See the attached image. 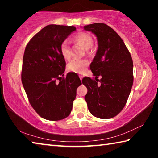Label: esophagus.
<instances>
[{
    "mask_svg": "<svg viewBox=\"0 0 158 158\" xmlns=\"http://www.w3.org/2000/svg\"><path fill=\"white\" fill-rule=\"evenodd\" d=\"M79 78H80V79H81V81L82 79H83V76H81V75H79Z\"/></svg>",
    "mask_w": 158,
    "mask_h": 158,
    "instance_id": "obj_1",
    "label": "esophagus"
}]
</instances>
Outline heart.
Returning <instances> with one entry per match:
<instances>
[{
  "label": "heart",
  "mask_w": 158,
  "mask_h": 158,
  "mask_svg": "<svg viewBox=\"0 0 158 158\" xmlns=\"http://www.w3.org/2000/svg\"><path fill=\"white\" fill-rule=\"evenodd\" d=\"M74 41L78 42L84 47L85 49H89L92 47L93 37L86 33H80L74 37ZM60 53L65 59L68 60L71 57V51L68 40H64L60 44ZM88 65V61L84 59L72 60L67 65L68 72L77 74H82L85 70Z\"/></svg>",
  "instance_id": "heart-1"
}]
</instances>
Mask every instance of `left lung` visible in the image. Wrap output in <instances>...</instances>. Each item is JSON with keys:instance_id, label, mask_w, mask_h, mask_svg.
<instances>
[{"instance_id": "left-lung-1", "label": "left lung", "mask_w": 158, "mask_h": 158, "mask_svg": "<svg viewBox=\"0 0 158 158\" xmlns=\"http://www.w3.org/2000/svg\"><path fill=\"white\" fill-rule=\"evenodd\" d=\"M84 29L95 35L98 44L90 65L95 80L88 77L82 79L88 89L84 98L92 115L111 118L123 109L132 89V57L121 37L109 26L95 23L84 26Z\"/></svg>"}]
</instances>
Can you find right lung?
I'll return each instance as SVG.
<instances>
[{
    "mask_svg": "<svg viewBox=\"0 0 158 158\" xmlns=\"http://www.w3.org/2000/svg\"><path fill=\"white\" fill-rule=\"evenodd\" d=\"M75 31L73 26L48 25L33 36L26 47L21 81L35 111L49 121H60L69 116L77 89L81 85L76 73H68L65 78L62 77L65 61L60 44Z\"/></svg>",
    "mask_w": 158,
    "mask_h": 158,
    "instance_id": "1",
    "label": "right lung"
}]
</instances>
